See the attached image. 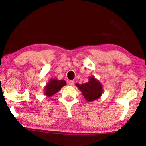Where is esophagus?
<instances>
[{
  "label": "esophagus",
  "mask_w": 146,
  "mask_h": 146,
  "mask_svg": "<svg viewBox=\"0 0 146 146\" xmlns=\"http://www.w3.org/2000/svg\"><path fill=\"white\" fill-rule=\"evenodd\" d=\"M68 84L70 86H72L74 85V82L72 80H70V81H68Z\"/></svg>",
  "instance_id": "1"
}]
</instances>
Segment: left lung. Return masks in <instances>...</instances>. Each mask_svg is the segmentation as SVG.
<instances>
[{"mask_svg":"<svg viewBox=\"0 0 146 146\" xmlns=\"http://www.w3.org/2000/svg\"><path fill=\"white\" fill-rule=\"evenodd\" d=\"M76 86L82 92L84 98L88 102H92L100 98L104 92L100 82L94 76L90 77L89 81L86 83L82 84L76 83Z\"/></svg>","mask_w":146,"mask_h":146,"instance_id":"1","label":"left lung"}]
</instances>
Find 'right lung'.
Segmentation results:
<instances>
[{"instance_id":"obj_1","label":"right lung","mask_w":146,"mask_h":146,"mask_svg":"<svg viewBox=\"0 0 146 146\" xmlns=\"http://www.w3.org/2000/svg\"><path fill=\"white\" fill-rule=\"evenodd\" d=\"M66 85L64 80H58L57 78H52L49 80L44 88V95L48 97L52 96L54 94L57 93L64 86Z\"/></svg>"}]
</instances>
